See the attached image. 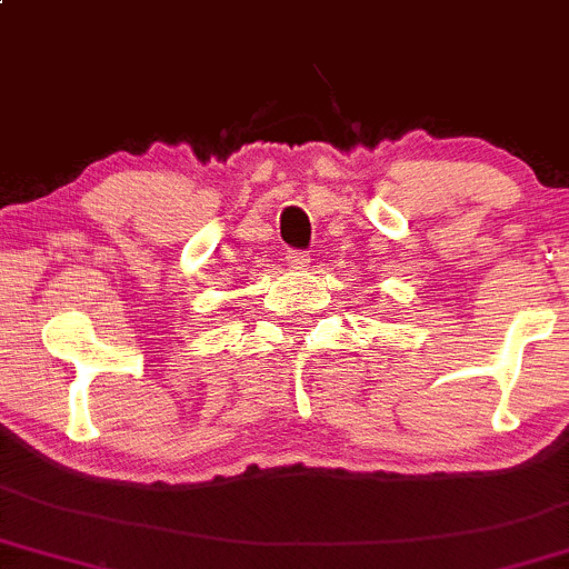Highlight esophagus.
<instances>
[{"instance_id":"34e87169","label":"esophagus","mask_w":569,"mask_h":569,"mask_svg":"<svg viewBox=\"0 0 569 569\" xmlns=\"http://www.w3.org/2000/svg\"><path fill=\"white\" fill-rule=\"evenodd\" d=\"M287 262H290V268H303V266H309V251H303V249L287 251Z\"/></svg>"}]
</instances>
